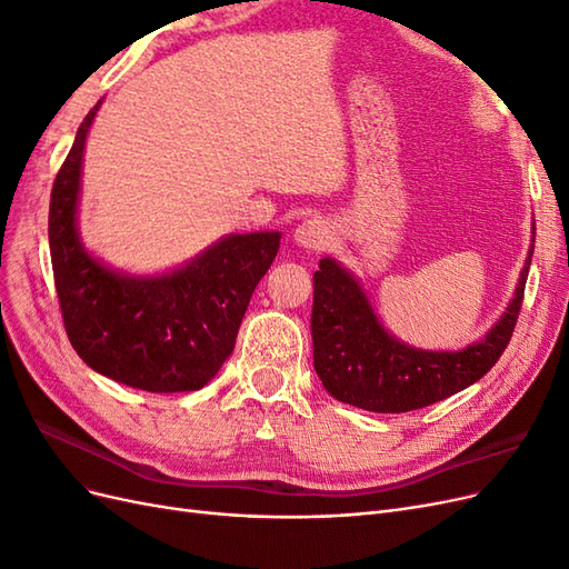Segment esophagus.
Returning a JSON list of instances; mask_svg holds the SVG:
<instances>
[{"instance_id":"1","label":"esophagus","mask_w":569,"mask_h":569,"mask_svg":"<svg viewBox=\"0 0 569 569\" xmlns=\"http://www.w3.org/2000/svg\"><path fill=\"white\" fill-rule=\"evenodd\" d=\"M327 237H330V230H327L325 220L320 218H308L295 232L297 244L303 249H322L327 244Z\"/></svg>"}]
</instances>
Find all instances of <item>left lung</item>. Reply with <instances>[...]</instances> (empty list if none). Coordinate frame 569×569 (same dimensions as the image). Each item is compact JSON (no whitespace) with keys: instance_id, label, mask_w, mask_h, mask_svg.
Here are the masks:
<instances>
[{"instance_id":"left-lung-1","label":"left lung","mask_w":569,"mask_h":569,"mask_svg":"<svg viewBox=\"0 0 569 569\" xmlns=\"http://www.w3.org/2000/svg\"><path fill=\"white\" fill-rule=\"evenodd\" d=\"M527 266L506 316L472 347L446 353L410 349L372 313L363 289L332 258L313 274V366L337 401L372 412H408L481 380L510 343L525 299Z\"/></svg>"}]
</instances>
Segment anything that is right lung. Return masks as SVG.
I'll list each match as a JSON object with an SVG mask.
<instances>
[{"label":"right lung","instance_id":"right-lung-1","mask_svg":"<svg viewBox=\"0 0 569 569\" xmlns=\"http://www.w3.org/2000/svg\"><path fill=\"white\" fill-rule=\"evenodd\" d=\"M99 104L80 126L49 201L51 270L66 335L84 363L116 382L151 393L201 389L230 358L280 232L230 234L161 278H128L94 261L78 239L76 206L84 137Z\"/></svg>","mask_w":569,"mask_h":569}]
</instances>
